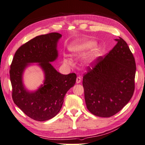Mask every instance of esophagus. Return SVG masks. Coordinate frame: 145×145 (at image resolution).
Wrapping results in <instances>:
<instances>
[{
  "label": "esophagus",
  "instance_id": "34e87169",
  "mask_svg": "<svg viewBox=\"0 0 145 145\" xmlns=\"http://www.w3.org/2000/svg\"><path fill=\"white\" fill-rule=\"evenodd\" d=\"M81 82V77L80 76H78L76 78V83H79Z\"/></svg>",
  "mask_w": 145,
  "mask_h": 145
}]
</instances>
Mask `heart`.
Returning <instances> with one entry per match:
<instances>
[{
	"label": "heart",
	"mask_w": 145,
	"mask_h": 145,
	"mask_svg": "<svg viewBox=\"0 0 145 145\" xmlns=\"http://www.w3.org/2000/svg\"><path fill=\"white\" fill-rule=\"evenodd\" d=\"M95 46L96 42L94 40H78L74 42L70 46V51L72 52V56L77 58L83 57L91 52L90 55L86 57L85 60L86 63H89L91 58L99 56L101 52L100 48ZM63 61L65 64L69 66H72L74 65L73 60L68 56H65Z\"/></svg>",
	"instance_id": "b5f03b06"
}]
</instances>
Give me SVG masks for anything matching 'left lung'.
Wrapping results in <instances>:
<instances>
[{
  "label": "left lung",
  "mask_w": 145,
  "mask_h": 145,
  "mask_svg": "<svg viewBox=\"0 0 145 145\" xmlns=\"http://www.w3.org/2000/svg\"><path fill=\"white\" fill-rule=\"evenodd\" d=\"M105 57H99L83 77L87 109L101 117L115 115L129 102L135 89L136 65L133 54L121 37Z\"/></svg>",
  "instance_id": "1"
}]
</instances>
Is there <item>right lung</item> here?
<instances>
[{"instance_id": "add662e5", "label": "right lung", "mask_w": 145, "mask_h": 145, "mask_svg": "<svg viewBox=\"0 0 145 145\" xmlns=\"http://www.w3.org/2000/svg\"><path fill=\"white\" fill-rule=\"evenodd\" d=\"M62 35L51 33L33 38L17 50L10 71L12 97L14 103L32 119L43 121L55 117L62 108L67 91L76 81L75 73L60 74L51 62L58 57L57 42ZM39 63L45 79L36 91H29L23 83L24 69L31 63Z\"/></svg>"}]
</instances>
